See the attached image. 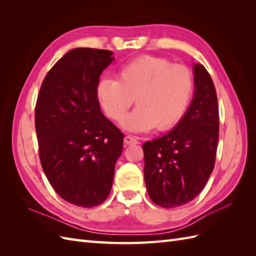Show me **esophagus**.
Returning <instances> with one entry per match:
<instances>
[{"label":"esophagus","mask_w":256,"mask_h":256,"mask_svg":"<svg viewBox=\"0 0 256 256\" xmlns=\"http://www.w3.org/2000/svg\"><path fill=\"white\" fill-rule=\"evenodd\" d=\"M124 143L125 145H133V144H138V140L135 138L131 136V135H126V136L124 138Z\"/></svg>","instance_id":"1"}]
</instances>
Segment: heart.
Wrapping results in <instances>:
<instances>
[{
	"label": "heart",
	"mask_w": 256,
	"mask_h": 256,
	"mask_svg": "<svg viewBox=\"0 0 256 256\" xmlns=\"http://www.w3.org/2000/svg\"><path fill=\"white\" fill-rule=\"evenodd\" d=\"M192 72L170 59L144 55L116 70V80L102 78L96 96L106 116L120 121L134 102L138 106L122 122L132 132L167 131L180 121L194 94Z\"/></svg>",
	"instance_id": "obj_1"
}]
</instances>
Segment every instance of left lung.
Here are the masks:
<instances>
[{"instance_id":"8db88e82","label":"left lung","mask_w":256,"mask_h":256,"mask_svg":"<svg viewBox=\"0 0 256 256\" xmlns=\"http://www.w3.org/2000/svg\"><path fill=\"white\" fill-rule=\"evenodd\" d=\"M194 94L175 128L143 144L144 178L150 198L162 208L190 202L202 192L214 168L219 108L209 72L194 66Z\"/></svg>"}]
</instances>
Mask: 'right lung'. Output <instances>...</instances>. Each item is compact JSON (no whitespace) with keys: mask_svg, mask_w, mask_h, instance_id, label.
<instances>
[{"mask_svg":"<svg viewBox=\"0 0 256 256\" xmlns=\"http://www.w3.org/2000/svg\"><path fill=\"white\" fill-rule=\"evenodd\" d=\"M112 52L74 48L54 64L42 81L35 108L42 167L60 197L92 208L111 192L124 134L100 110L99 77Z\"/></svg>","mask_w":256,"mask_h":256,"instance_id":"obj_1","label":"right lung"}]
</instances>
